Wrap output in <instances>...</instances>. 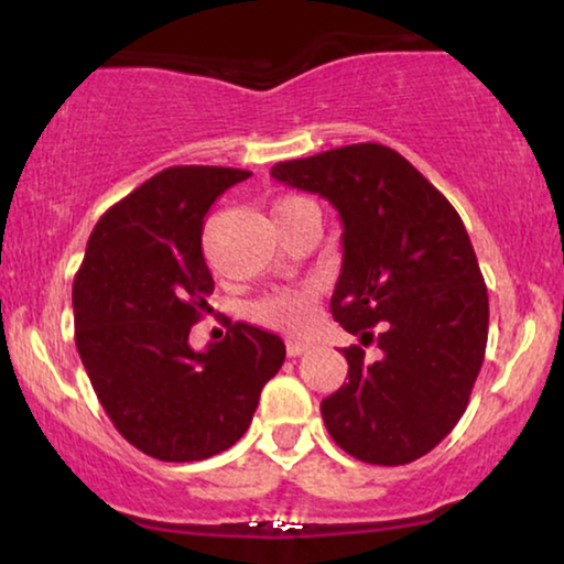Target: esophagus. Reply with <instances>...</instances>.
Returning a JSON list of instances; mask_svg holds the SVG:
<instances>
[{"label":"esophagus","mask_w":564,"mask_h":564,"mask_svg":"<svg viewBox=\"0 0 564 564\" xmlns=\"http://www.w3.org/2000/svg\"><path fill=\"white\" fill-rule=\"evenodd\" d=\"M307 349H311L307 341H288V357H300V354H305Z\"/></svg>","instance_id":"1"}]
</instances>
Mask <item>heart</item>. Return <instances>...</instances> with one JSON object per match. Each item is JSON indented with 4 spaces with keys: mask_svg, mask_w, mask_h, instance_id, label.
Returning <instances> with one entry per match:
<instances>
[{
    "mask_svg": "<svg viewBox=\"0 0 564 564\" xmlns=\"http://www.w3.org/2000/svg\"><path fill=\"white\" fill-rule=\"evenodd\" d=\"M297 203H305V199L303 197L282 199V203L276 205V213L284 210V207L297 205ZM313 305H315L313 290L276 292V295L259 300V303L251 307V318L264 323V326H269V328L303 330L313 318Z\"/></svg>",
    "mask_w": 564,
    "mask_h": 564,
    "instance_id": "heart-1",
    "label": "heart"
}]
</instances>
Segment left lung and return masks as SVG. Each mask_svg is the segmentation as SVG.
Masks as SVG:
<instances>
[{"label": "left lung", "instance_id": "left-lung-1", "mask_svg": "<svg viewBox=\"0 0 564 564\" xmlns=\"http://www.w3.org/2000/svg\"><path fill=\"white\" fill-rule=\"evenodd\" d=\"M276 182L341 215L344 261L330 313L361 345L349 382L321 403L334 442L369 465L423 457L465 413L488 344V288L449 199L398 151L354 143L280 161Z\"/></svg>", "mask_w": 564, "mask_h": 564}]
</instances>
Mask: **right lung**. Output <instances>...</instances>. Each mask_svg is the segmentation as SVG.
Masks as SVG:
<instances>
[{"label":"right lung","mask_w":564,"mask_h":564,"mask_svg":"<svg viewBox=\"0 0 564 564\" xmlns=\"http://www.w3.org/2000/svg\"><path fill=\"white\" fill-rule=\"evenodd\" d=\"M251 172L172 166L112 205L74 276L76 349L105 413L135 449L197 462L246 434L261 388L280 372V336L234 323L205 351L189 328L210 313L205 215Z\"/></svg>","instance_id":"right-lung-1"}]
</instances>
